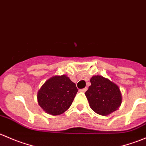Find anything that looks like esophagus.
<instances>
[{
  "mask_svg": "<svg viewBox=\"0 0 146 146\" xmlns=\"http://www.w3.org/2000/svg\"><path fill=\"white\" fill-rule=\"evenodd\" d=\"M87 90H88V88H83V89H80V92H85V91Z\"/></svg>",
  "mask_w": 146,
  "mask_h": 146,
  "instance_id": "1",
  "label": "esophagus"
}]
</instances>
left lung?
Segmentation results:
<instances>
[{"mask_svg":"<svg viewBox=\"0 0 146 146\" xmlns=\"http://www.w3.org/2000/svg\"><path fill=\"white\" fill-rule=\"evenodd\" d=\"M91 85L85 92L90 108L97 114L107 116L121 106L122 95L119 86L102 76H93Z\"/></svg>","mask_w":146,"mask_h":146,"instance_id":"1","label":"left lung"}]
</instances>
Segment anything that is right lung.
<instances>
[{"mask_svg":"<svg viewBox=\"0 0 146 146\" xmlns=\"http://www.w3.org/2000/svg\"><path fill=\"white\" fill-rule=\"evenodd\" d=\"M78 91L66 75L52 76L38 91V104L47 114L60 115L70 107Z\"/></svg>","mask_w":146,"mask_h":146,"instance_id":"right-lung-1","label":"right lung"}]
</instances>
